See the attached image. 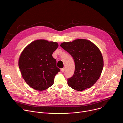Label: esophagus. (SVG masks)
I'll return each mask as SVG.
<instances>
[{"instance_id":"obj_1","label":"esophagus","mask_w":123,"mask_h":123,"mask_svg":"<svg viewBox=\"0 0 123 123\" xmlns=\"http://www.w3.org/2000/svg\"><path fill=\"white\" fill-rule=\"evenodd\" d=\"M61 71L62 72H63L64 71V70H65V68H62L61 69Z\"/></svg>"}]
</instances>
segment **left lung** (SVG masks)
I'll list each match as a JSON object with an SVG mask.
<instances>
[{"instance_id":"obj_1","label":"left lung","mask_w":123,"mask_h":123,"mask_svg":"<svg viewBox=\"0 0 123 123\" xmlns=\"http://www.w3.org/2000/svg\"><path fill=\"white\" fill-rule=\"evenodd\" d=\"M60 46L75 62L74 74L67 80L69 86L79 91L91 88L99 78L103 68V59L99 48L89 40L80 39L62 43Z\"/></svg>"}]
</instances>
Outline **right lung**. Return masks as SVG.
I'll return each instance as SVG.
<instances>
[{
  "label": "right lung",
  "instance_id": "right-lung-1",
  "mask_svg": "<svg viewBox=\"0 0 123 123\" xmlns=\"http://www.w3.org/2000/svg\"><path fill=\"white\" fill-rule=\"evenodd\" d=\"M59 45L56 42L38 40L29 44L21 54L18 65L23 78L33 89L43 91L54 83L60 71L52 54Z\"/></svg>",
  "mask_w": 123,
  "mask_h": 123
}]
</instances>
